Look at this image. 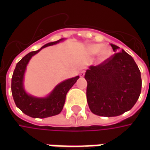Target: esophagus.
Here are the masks:
<instances>
[{
  "instance_id": "obj_1",
  "label": "esophagus",
  "mask_w": 150,
  "mask_h": 150,
  "mask_svg": "<svg viewBox=\"0 0 150 150\" xmlns=\"http://www.w3.org/2000/svg\"><path fill=\"white\" fill-rule=\"evenodd\" d=\"M79 75H80V76H81V77H83V76H84V75H85V71H82L80 72V74H79Z\"/></svg>"
}]
</instances>
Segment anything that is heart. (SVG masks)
Here are the masks:
<instances>
[{
  "label": "heart",
  "instance_id": "b5f03b06",
  "mask_svg": "<svg viewBox=\"0 0 150 150\" xmlns=\"http://www.w3.org/2000/svg\"><path fill=\"white\" fill-rule=\"evenodd\" d=\"M103 47L104 46L101 44H91L88 46V50L89 54H96L98 53H100V58H104L107 55L108 49L106 48L103 49Z\"/></svg>",
  "mask_w": 150,
  "mask_h": 150
}]
</instances>
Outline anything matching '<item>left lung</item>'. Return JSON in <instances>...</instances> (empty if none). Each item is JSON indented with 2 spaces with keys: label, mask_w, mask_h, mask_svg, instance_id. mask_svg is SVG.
<instances>
[{
  "label": "left lung",
  "mask_w": 150,
  "mask_h": 150,
  "mask_svg": "<svg viewBox=\"0 0 150 150\" xmlns=\"http://www.w3.org/2000/svg\"><path fill=\"white\" fill-rule=\"evenodd\" d=\"M115 54L98 66H91L84 78L88 82L87 101L91 112L117 116L132 108L142 91L141 71L131 55L111 44Z\"/></svg>",
  "instance_id": "1"
}]
</instances>
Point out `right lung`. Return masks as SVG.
<instances>
[{"mask_svg":"<svg viewBox=\"0 0 150 150\" xmlns=\"http://www.w3.org/2000/svg\"><path fill=\"white\" fill-rule=\"evenodd\" d=\"M64 38L47 43L41 49L27 54L17 63L12 77L11 90L17 107L25 115L33 118H46L61 112L64 106L66 96L78 80L79 76H75L61 82L46 97H35L29 95L24 88V75L30 59L42 49L62 42Z\"/></svg>","mask_w":150,"mask_h":150,"instance_id":"add662e5","label":"right lung"}]
</instances>
